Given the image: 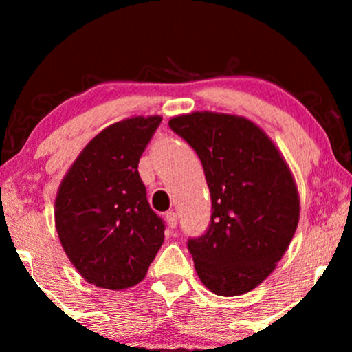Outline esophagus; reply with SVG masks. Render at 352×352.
<instances>
[{
	"label": "esophagus",
	"mask_w": 352,
	"mask_h": 352,
	"mask_svg": "<svg viewBox=\"0 0 352 352\" xmlns=\"http://www.w3.org/2000/svg\"><path fill=\"white\" fill-rule=\"evenodd\" d=\"M165 221H167L168 228H175L177 227V221H179V218H177V213L175 212H167L165 213Z\"/></svg>",
	"instance_id": "1"
}]
</instances>
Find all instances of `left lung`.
Listing matches in <instances>:
<instances>
[{
    "instance_id": "left-lung-1",
    "label": "left lung",
    "mask_w": 352,
    "mask_h": 352,
    "mask_svg": "<svg viewBox=\"0 0 352 352\" xmlns=\"http://www.w3.org/2000/svg\"><path fill=\"white\" fill-rule=\"evenodd\" d=\"M168 125L197 152L212 197L207 233L188 240L197 274L218 296L252 292L276 268L300 221L289 165L246 117L201 111Z\"/></svg>"
}]
</instances>
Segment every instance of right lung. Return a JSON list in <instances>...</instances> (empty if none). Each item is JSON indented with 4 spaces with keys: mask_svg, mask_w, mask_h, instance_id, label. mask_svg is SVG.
<instances>
[{
    "mask_svg": "<svg viewBox=\"0 0 352 352\" xmlns=\"http://www.w3.org/2000/svg\"><path fill=\"white\" fill-rule=\"evenodd\" d=\"M162 122L135 116L100 131L60 182L56 230L80 276L104 289L140 283L164 243V221L147 201L139 160Z\"/></svg>",
    "mask_w": 352,
    "mask_h": 352,
    "instance_id": "right-lung-1",
    "label": "right lung"
}]
</instances>
